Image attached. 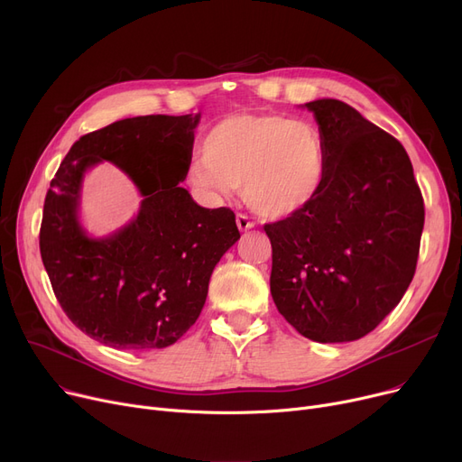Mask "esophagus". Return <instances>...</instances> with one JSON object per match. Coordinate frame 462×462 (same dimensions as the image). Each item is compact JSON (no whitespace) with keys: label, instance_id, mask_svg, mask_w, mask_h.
<instances>
[{"label":"esophagus","instance_id":"34e87169","mask_svg":"<svg viewBox=\"0 0 462 462\" xmlns=\"http://www.w3.org/2000/svg\"><path fill=\"white\" fill-rule=\"evenodd\" d=\"M236 223H237V228L241 232H247V230H251L254 226V223L251 221V218L245 213H237L236 215Z\"/></svg>","mask_w":462,"mask_h":462}]
</instances>
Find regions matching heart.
Segmentation results:
<instances>
[{"mask_svg":"<svg viewBox=\"0 0 462 462\" xmlns=\"http://www.w3.org/2000/svg\"><path fill=\"white\" fill-rule=\"evenodd\" d=\"M328 170L322 131L281 114H236L215 124L192 162L189 185L209 197L241 189L262 217L281 218L307 208Z\"/></svg>","mask_w":462,"mask_h":462,"instance_id":"b5f03b06","label":"heart"}]
</instances>
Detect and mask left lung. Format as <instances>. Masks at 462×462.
<instances>
[{
	"label": "left lung",
	"mask_w": 462,
	"mask_h": 462,
	"mask_svg": "<svg viewBox=\"0 0 462 462\" xmlns=\"http://www.w3.org/2000/svg\"><path fill=\"white\" fill-rule=\"evenodd\" d=\"M322 131L326 180L307 208L263 225L279 312L317 343L371 333L416 273L425 206L402 143L337 99L305 105Z\"/></svg>",
	"instance_id": "left-lung-1"
}]
</instances>
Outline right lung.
Returning a JSON list of instances; mask_svg holds the SVG:
<instances>
[{
  "instance_id": "right-lung-1",
  "label": "right lung",
  "mask_w": 462,
  "mask_h": 462,
  "mask_svg": "<svg viewBox=\"0 0 462 462\" xmlns=\"http://www.w3.org/2000/svg\"><path fill=\"white\" fill-rule=\"evenodd\" d=\"M200 114L138 116L80 136L46 192L39 247L54 294L88 337L121 350L174 345L197 322L213 268L239 239L230 208L208 209L180 187ZM119 165L144 200L135 221L88 238L76 209L85 170Z\"/></svg>"
}]
</instances>
